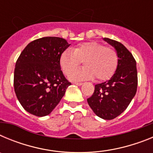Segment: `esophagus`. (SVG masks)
Returning <instances> with one entry per match:
<instances>
[{
    "instance_id": "esophagus-1",
    "label": "esophagus",
    "mask_w": 153,
    "mask_h": 153,
    "mask_svg": "<svg viewBox=\"0 0 153 153\" xmlns=\"http://www.w3.org/2000/svg\"><path fill=\"white\" fill-rule=\"evenodd\" d=\"M74 84L77 85V86H81V85L83 84V83H78V82H75V83H74Z\"/></svg>"
}]
</instances>
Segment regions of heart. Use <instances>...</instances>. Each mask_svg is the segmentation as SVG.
I'll use <instances>...</instances> for the list:
<instances>
[{
	"instance_id": "1",
	"label": "heart",
	"mask_w": 153,
	"mask_h": 153,
	"mask_svg": "<svg viewBox=\"0 0 153 153\" xmlns=\"http://www.w3.org/2000/svg\"><path fill=\"white\" fill-rule=\"evenodd\" d=\"M84 61L85 67L72 72ZM60 63L65 75H70L71 80L93 79L106 80L114 74L118 65L117 51L96 41L86 42L74 47L66 49L60 55Z\"/></svg>"
}]
</instances>
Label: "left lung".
Returning a JSON list of instances; mask_svg holds the SVG:
<instances>
[{"label": "left lung", "mask_w": 153, "mask_h": 153, "mask_svg": "<svg viewBox=\"0 0 153 153\" xmlns=\"http://www.w3.org/2000/svg\"><path fill=\"white\" fill-rule=\"evenodd\" d=\"M103 40L117 51L118 65L110 79L95 85L87 102L97 117L109 120L120 116L136 95L137 70L134 57L123 44L109 38Z\"/></svg>", "instance_id": "left-lung-1"}]
</instances>
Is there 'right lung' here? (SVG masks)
<instances>
[{
    "label": "right lung",
    "mask_w": 153,
    "mask_h": 153,
    "mask_svg": "<svg viewBox=\"0 0 153 153\" xmlns=\"http://www.w3.org/2000/svg\"><path fill=\"white\" fill-rule=\"evenodd\" d=\"M65 39L46 36L27 44L17 59L13 76L16 96L36 117L49 115L71 83L61 71L60 57L70 47Z\"/></svg>",
    "instance_id": "obj_1"
}]
</instances>
